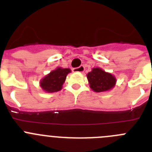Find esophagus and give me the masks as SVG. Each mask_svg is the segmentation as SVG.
<instances>
[{"label": "esophagus", "instance_id": "34e87169", "mask_svg": "<svg viewBox=\"0 0 152 152\" xmlns=\"http://www.w3.org/2000/svg\"><path fill=\"white\" fill-rule=\"evenodd\" d=\"M72 71H73V72H83L84 71V65H80L77 68H74Z\"/></svg>", "mask_w": 152, "mask_h": 152}]
</instances>
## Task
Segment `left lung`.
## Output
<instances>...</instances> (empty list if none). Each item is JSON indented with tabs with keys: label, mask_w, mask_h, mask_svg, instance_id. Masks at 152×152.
Listing matches in <instances>:
<instances>
[{
	"label": "left lung",
	"mask_w": 152,
	"mask_h": 152,
	"mask_svg": "<svg viewBox=\"0 0 152 152\" xmlns=\"http://www.w3.org/2000/svg\"><path fill=\"white\" fill-rule=\"evenodd\" d=\"M90 87L96 92H103L111 89L116 84V78L111 74L107 73L99 68H93L88 74Z\"/></svg>",
	"instance_id": "1"
}]
</instances>
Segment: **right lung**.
<instances>
[{
  "instance_id": "obj_1",
  "label": "right lung",
  "mask_w": 152,
  "mask_h": 152,
  "mask_svg": "<svg viewBox=\"0 0 152 152\" xmlns=\"http://www.w3.org/2000/svg\"><path fill=\"white\" fill-rule=\"evenodd\" d=\"M69 72H71L69 68H58L55 71H52L41 80L40 84L42 88L49 93L59 91Z\"/></svg>"
}]
</instances>
